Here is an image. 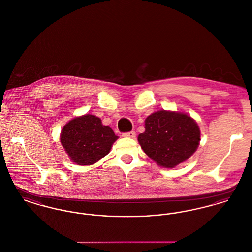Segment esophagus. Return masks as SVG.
I'll list each match as a JSON object with an SVG mask.
<instances>
[{"mask_svg":"<svg viewBox=\"0 0 252 252\" xmlns=\"http://www.w3.org/2000/svg\"><path fill=\"white\" fill-rule=\"evenodd\" d=\"M123 137H126V138H131L134 139L136 137V133L135 131L126 132V133H123L122 135Z\"/></svg>","mask_w":252,"mask_h":252,"instance_id":"1","label":"esophagus"}]
</instances>
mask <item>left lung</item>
Masks as SVG:
<instances>
[{
	"label": "left lung",
	"mask_w": 252,
	"mask_h": 252,
	"mask_svg": "<svg viewBox=\"0 0 252 252\" xmlns=\"http://www.w3.org/2000/svg\"><path fill=\"white\" fill-rule=\"evenodd\" d=\"M138 142L144 153L158 165L174 168L196 151L200 129L194 119L180 111L158 110L144 121Z\"/></svg>",
	"instance_id": "1"
}]
</instances>
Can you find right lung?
I'll use <instances>...</instances> for the list:
<instances>
[{
  "label": "right lung",
  "mask_w": 252,
  "mask_h": 252,
  "mask_svg": "<svg viewBox=\"0 0 252 252\" xmlns=\"http://www.w3.org/2000/svg\"><path fill=\"white\" fill-rule=\"evenodd\" d=\"M118 139L113 130L92 114L69 121L60 133V143L71 161L77 165H93L107 156Z\"/></svg>",
  "instance_id": "obj_1"
}]
</instances>
